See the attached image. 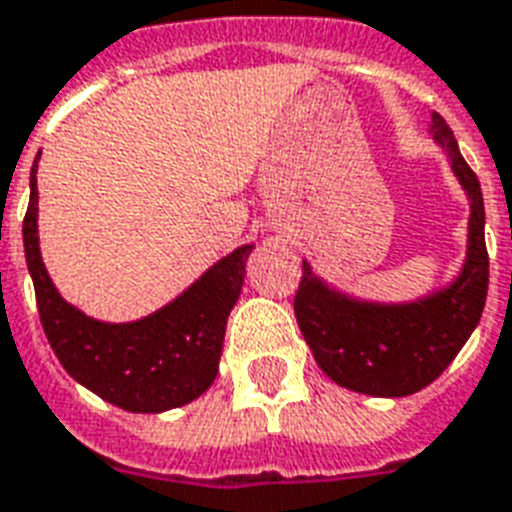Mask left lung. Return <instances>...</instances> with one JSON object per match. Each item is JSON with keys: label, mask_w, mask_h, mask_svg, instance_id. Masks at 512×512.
<instances>
[{"label": "left lung", "mask_w": 512, "mask_h": 512, "mask_svg": "<svg viewBox=\"0 0 512 512\" xmlns=\"http://www.w3.org/2000/svg\"><path fill=\"white\" fill-rule=\"evenodd\" d=\"M430 133L470 200L465 264L449 285L400 304L355 299L315 275L310 261H301L304 272L293 299L301 336L326 376L374 398H403L435 382L478 326L489 291L481 184L441 114H433Z\"/></svg>", "instance_id": "obj_1"}]
</instances>
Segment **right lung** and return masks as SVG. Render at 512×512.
I'll return each mask as SVG.
<instances>
[{
  "mask_svg": "<svg viewBox=\"0 0 512 512\" xmlns=\"http://www.w3.org/2000/svg\"><path fill=\"white\" fill-rule=\"evenodd\" d=\"M37 202L34 162L23 248L47 342L71 379L133 414H160L200 398L219 374L227 318L243 291L253 245H240L216 261L152 315L133 323H104L63 299L47 275L39 253Z\"/></svg>",
  "mask_w": 512,
  "mask_h": 512,
  "instance_id": "right-lung-1",
  "label": "right lung"
}]
</instances>
